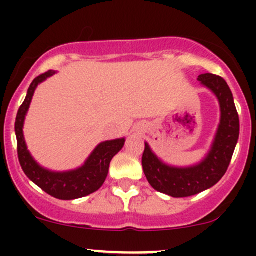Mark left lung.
<instances>
[{
    "label": "left lung",
    "instance_id": "8db88e82",
    "mask_svg": "<svg viewBox=\"0 0 256 256\" xmlns=\"http://www.w3.org/2000/svg\"><path fill=\"white\" fill-rule=\"evenodd\" d=\"M198 82L216 95L220 108V121L204 158L192 166H171L162 161L150 144L144 142V176L152 188L174 198L190 197L216 184L226 174L238 144L239 116L226 82L209 73L198 76Z\"/></svg>",
    "mask_w": 256,
    "mask_h": 256
}]
</instances>
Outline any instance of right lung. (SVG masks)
Listing matches in <instances>:
<instances>
[{"label":"right lung","mask_w":256,"mask_h":256,"mask_svg":"<svg viewBox=\"0 0 256 256\" xmlns=\"http://www.w3.org/2000/svg\"><path fill=\"white\" fill-rule=\"evenodd\" d=\"M56 73V72L54 70H48L47 73L37 76L28 88L27 96L18 110L16 124H14L17 152L23 172L33 183H36L52 197L63 200H72L92 194L104 184L109 174L110 162L112 157L124 147L125 138L99 144L90 154L84 164L76 170L56 172L40 166L28 151L23 135V125L37 86Z\"/></svg>","instance_id":"add662e5"}]
</instances>
